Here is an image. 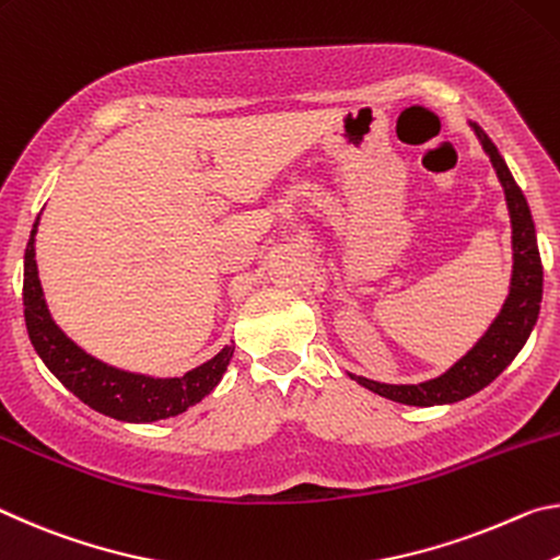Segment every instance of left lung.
Wrapping results in <instances>:
<instances>
[{"mask_svg":"<svg viewBox=\"0 0 560 560\" xmlns=\"http://www.w3.org/2000/svg\"><path fill=\"white\" fill-rule=\"evenodd\" d=\"M471 128L474 133L479 136L483 151H487L493 163V171H497V176L501 180L503 194H506L513 245L509 298L503 302L497 319H493L487 332H483L481 340L476 342L459 362H454L444 374H439L434 380L419 384H384L347 372L357 384H362L364 389L380 394L384 399L399 401V405H454V401H462L466 397H471V394L481 392L483 387H489V384L513 362V357L521 352V347L526 345L530 329H534L540 313V298H544V265H540L536 225L534 218H530L526 196L521 194L506 161L501 159L499 149L493 145L489 136L483 133V128L476 124H471Z\"/></svg>","mask_w":560,"mask_h":560,"instance_id":"obj_1","label":"left lung"}]
</instances>
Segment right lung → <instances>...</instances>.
Wrapping results in <instances>:
<instances>
[{
  "mask_svg": "<svg viewBox=\"0 0 560 560\" xmlns=\"http://www.w3.org/2000/svg\"><path fill=\"white\" fill-rule=\"evenodd\" d=\"M36 228H39V218L34 220L24 253L26 332H30L36 354L42 357V362L49 366V372L63 387L77 394L84 405L98 411V415L118 421H133V424L178 417L218 387V382L223 380L228 364L233 360V345H225L213 360L194 366L183 377H151V374L126 372L101 362L69 340L63 329L51 319L47 300H44L34 250Z\"/></svg>",
  "mask_w": 560,
  "mask_h": 560,
  "instance_id": "obj_1",
  "label": "right lung"
}]
</instances>
